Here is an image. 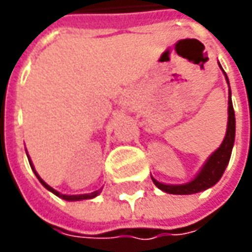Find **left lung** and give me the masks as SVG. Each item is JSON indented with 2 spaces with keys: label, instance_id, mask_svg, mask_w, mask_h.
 <instances>
[{
  "label": "left lung",
  "instance_id": "obj_1",
  "mask_svg": "<svg viewBox=\"0 0 252 252\" xmlns=\"http://www.w3.org/2000/svg\"><path fill=\"white\" fill-rule=\"evenodd\" d=\"M219 67L221 68V65L219 64ZM221 71L224 73V70L221 68ZM226 81L228 83L227 74L224 73ZM230 88V85H228ZM228 119H227V130L226 136L223 139V143L220 144L218 150L213 151L209 158L205 161V164L202 165V168L199 169V172L195 175V178L189 181L187 184H179V185H172V184H162L158 182L157 179H153L154 185L162 192H167L171 195H192V193H198L202 190L212 188L213 185H216L219 179L221 178V175L224 174V169L228 165V161L231 157V151L234 146V139H236V116H234V109H233V102H231V91L228 90Z\"/></svg>",
  "mask_w": 252,
  "mask_h": 252
}]
</instances>
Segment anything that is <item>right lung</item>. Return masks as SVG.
<instances>
[{
	"label": "right lung",
	"instance_id": "obj_1",
	"mask_svg": "<svg viewBox=\"0 0 252 252\" xmlns=\"http://www.w3.org/2000/svg\"><path fill=\"white\" fill-rule=\"evenodd\" d=\"M29 160V164H31V167H32V169H33L34 175L37 177V179L40 181V184L43 185L44 188L47 189V190H50L52 193H54L56 196H59V198L64 199V200H68V202H74V200H84V199H92L95 198V196H98L99 193H101L102 189H98V190H94V192H91V193H84V195H64V193H60L59 190H56V189H53L50 185H47L46 182H44L43 179L39 177V174L36 172V169H34L33 164H32V161H31V158H28Z\"/></svg>",
	"mask_w": 252,
	"mask_h": 252
}]
</instances>
